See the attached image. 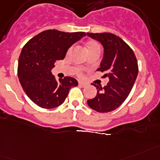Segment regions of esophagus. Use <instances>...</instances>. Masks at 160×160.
<instances>
[{"label":"esophagus","mask_w":160,"mask_h":160,"mask_svg":"<svg viewBox=\"0 0 160 160\" xmlns=\"http://www.w3.org/2000/svg\"><path fill=\"white\" fill-rule=\"evenodd\" d=\"M78 85L80 86V87H82V88H85L86 86H87V84H86L85 82H78Z\"/></svg>","instance_id":"1"}]
</instances>
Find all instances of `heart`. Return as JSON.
Here are the masks:
<instances>
[{
	"label": "heart",
	"mask_w": 160,
	"mask_h": 160,
	"mask_svg": "<svg viewBox=\"0 0 160 160\" xmlns=\"http://www.w3.org/2000/svg\"><path fill=\"white\" fill-rule=\"evenodd\" d=\"M96 48H101V47H100V45L97 43V42H89L88 44V51H91V50H93V49H96ZM71 49H72V47H70V48L68 49V52H70Z\"/></svg>",
	"instance_id": "obj_1"
}]
</instances>
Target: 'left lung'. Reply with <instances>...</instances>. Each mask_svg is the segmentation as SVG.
<instances>
[{
  "label": "left lung",
  "instance_id": "1",
  "mask_svg": "<svg viewBox=\"0 0 160 160\" xmlns=\"http://www.w3.org/2000/svg\"><path fill=\"white\" fill-rule=\"evenodd\" d=\"M88 35L103 45L105 54L97 71L109 78L104 88L92 83L97 94L88 100V104L100 113L113 111L124 102L132 91L138 73L137 58L132 49L118 36L109 32H88Z\"/></svg>",
  "mask_w": 160,
  "mask_h": 160
}]
</instances>
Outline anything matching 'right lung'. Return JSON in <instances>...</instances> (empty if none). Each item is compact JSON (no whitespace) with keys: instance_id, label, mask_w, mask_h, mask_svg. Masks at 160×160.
I'll list each match as a JSON object with an SVG mask.
<instances>
[{"instance_id":"right-lung-1","label":"right lung","mask_w":160,"mask_h":160,"mask_svg":"<svg viewBox=\"0 0 160 160\" xmlns=\"http://www.w3.org/2000/svg\"><path fill=\"white\" fill-rule=\"evenodd\" d=\"M84 36V32L46 30L24 45L18 58V77L26 95L38 106L58 107L65 101L70 88L78 86L73 78L56 80L51 70L55 62L64 59L68 49Z\"/></svg>"}]
</instances>
